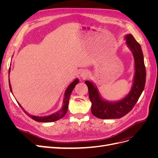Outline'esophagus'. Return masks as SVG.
Returning a JSON list of instances; mask_svg holds the SVG:
<instances>
[{
    "label": "esophagus",
    "mask_w": 158,
    "mask_h": 158,
    "mask_svg": "<svg viewBox=\"0 0 158 158\" xmlns=\"http://www.w3.org/2000/svg\"><path fill=\"white\" fill-rule=\"evenodd\" d=\"M88 72L86 70H82L80 73V77L83 79H85L88 76Z\"/></svg>",
    "instance_id": "esophagus-1"
}]
</instances>
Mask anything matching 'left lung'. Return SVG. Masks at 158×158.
<instances>
[{
  "label": "left lung",
  "mask_w": 158,
  "mask_h": 158,
  "mask_svg": "<svg viewBox=\"0 0 158 158\" xmlns=\"http://www.w3.org/2000/svg\"><path fill=\"white\" fill-rule=\"evenodd\" d=\"M125 39L127 46L133 55L135 68L132 88L126 96L117 102L107 101L102 98L98 88L93 82L85 81L92 102L91 111L95 117L99 118H120L126 115L135 106L144 89L146 68L141 46L132 34H127Z\"/></svg>",
  "instance_id": "obj_1"
}]
</instances>
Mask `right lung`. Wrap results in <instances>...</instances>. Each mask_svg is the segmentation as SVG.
<instances>
[{
  "instance_id": "obj_1",
  "label": "right lung",
  "mask_w": 158,
  "mask_h": 158,
  "mask_svg": "<svg viewBox=\"0 0 158 158\" xmlns=\"http://www.w3.org/2000/svg\"><path fill=\"white\" fill-rule=\"evenodd\" d=\"M10 68L9 69L8 73L10 74ZM79 82V80L78 78H76L73 82H72L69 86L67 87V88L66 89V91L64 92V99L63 102V106H62V108L56 113H52L51 114H49V115L47 116H44V117H40V116H35V115H32V114H30L28 113L27 112H26L23 108L21 106V105L19 103V106L21 107V108L23 109V111L26 113V114L28 117H30V118H31L33 120L37 121V122H40V123H50V122H54L56 121H58L59 119L63 118L67 112L68 111V106H69V98L70 96V94L73 92V89L74 88V87L76 86V85ZM9 87H10V92L12 94V87L10 85V79H9Z\"/></svg>"
}]
</instances>
